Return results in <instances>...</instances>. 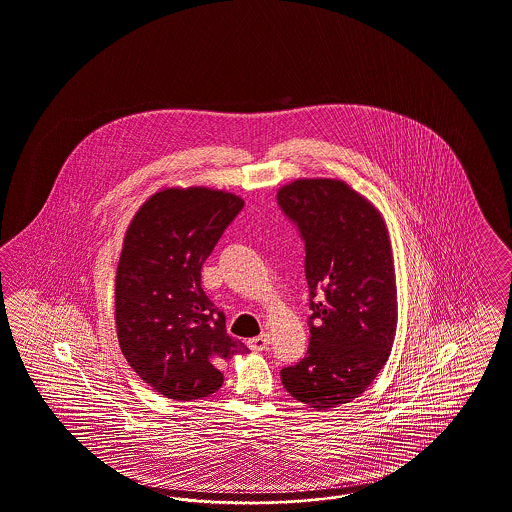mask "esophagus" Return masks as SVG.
<instances>
[{"mask_svg":"<svg viewBox=\"0 0 512 512\" xmlns=\"http://www.w3.org/2000/svg\"><path fill=\"white\" fill-rule=\"evenodd\" d=\"M270 341H272V337H270L268 333H263V335H259V337H253V339H249V341H247V345H249L251 350L259 352V350H265V348L270 345Z\"/></svg>","mask_w":512,"mask_h":512,"instance_id":"esophagus-1","label":"esophagus"}]
</instances>
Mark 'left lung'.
Masks as SVG:
<instances>
[{
    "instance_id": "obj_1",
    "label": "left lung",
    "mask_w": 512,
    "mask_h": 512,
    "mask_svg": "<svg viewBox=\"0 0 512 512\" xmlns=\"http://www.w3.org/2000/svg\"><path fill=\"white\" fill-rule=\"evenodd\" d=\"M278 205L305 242L310 301L307 356L280 371L314 409L352 402L389 360L398 324L389 230L364 196L337 179H299Z\"/></svg>"
}]
</instances>
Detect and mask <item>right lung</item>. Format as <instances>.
Segmentation results:
<instances>
[{"label":"right lung","instance_id":"add662e5","mask_svg":"<svg viewBox=\"0 0 512 512\" xmlns=\"http://www.w3.org/2000/svg\"><path fill=\"white\" fill-rule=\"evenodd\" d=\"M244 200L205 186L165 188L135 213L116 272L123 356L171 400H200L223 385L221 368L247 347L202 289V265Z\"/></svg>","mask_w":512,"mask_h":512}]
</instances>
